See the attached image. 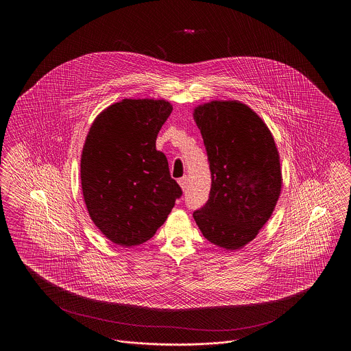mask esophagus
I'll use <instances>...</instances> for the list:
<instances>
[{"label":"esophagus","mask_w":351,"mask_h":351,"mask_svg":"<svg viewBox=\"0 0 351 351\" xmlns=\"http://www.w3.org/2000/svg\"><path fill=\"white\" fill-rule=\"evenodd\" d=\"M178 182L180 184V186L183 188V191H185V189H186V186H188V179L184 176V178H180Z\"/></svg>","instance_id":"esophagus-1"}]
</instances>
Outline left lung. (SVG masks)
<instances>
[{"label": "left lung", "instance_id": "left-lung-1", "mask_svg": "<svg viewBox=\"0 0 351 351\" xmlns=\"http://www.w3.org/2000/svg\"><path fill=\"white\" fill-rule=\"evenodd\" d=\"M210 169V192L193 212L202 235L237 250L271 217L282 188L279 154L266 123L238 101H212L195 109Z\"/></svg>", "mask_w": 351, "mask_h": 351}]
</instances>
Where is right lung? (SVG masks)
I'll return each mask as SVG.
<instances>
[{"label":"right lung","instance_id":"obj_1","mask_svg":"<svg viewBox=\"0 0 351 351\" xmlns=\"http://www.w3.org/2000/svg\"><path fill=\"white\" fill-rule=\"evenodd\" d=\"M171 112L167 101L126 99L89 129L80 165L84 200L101 233L121 246L152 238L183 195L155 146Z\"/></svg>","mask_w":351,"mask_h":351}]
</instances>
